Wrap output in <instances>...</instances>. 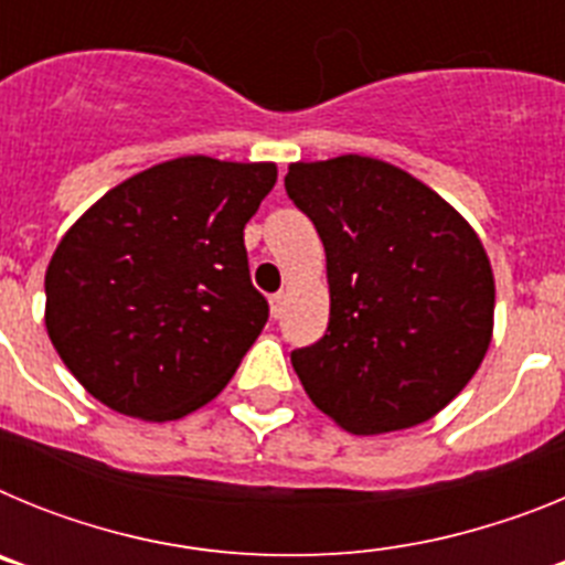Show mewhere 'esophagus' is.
I'll return each mask as SVG.
<instances>
[{
  "instance_id": "34e87169",
  "label": "esophagus",
  "mask_w": 565,
  "mask_h": 565,
  "mask_svg": "<svg viewBox=\"0 0 565 565\" xmlns=\"http://www.w3.org/2000/svg\"><path fill=\"white\" fill-rule=\"evenodd\" d=\"M268 302H271V313L274 317H282V308H286V297H282V294H271V299H268Z\"/></svg>"
}]
</instances>
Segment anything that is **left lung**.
<instances>
[{
    "mask_svg": "<svg viewBox=\"0 0 565 565\" xmlns=\"http://www.w3.org/2000/svg\"><path fill=\"white\" fill-rule=\"evenodd\" d=\"M286 192L326 246L331 319L291 364L308 398L356 436L444 411L492 339L495 279L450 203L393 163H291Z\"/></svg>",
    "mask_w": 565,
    "mask_h": 565,
    "instance_id": "1",
    "label": "left lung"
}]
</instances>
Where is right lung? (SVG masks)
<instances>
[{"instance_id":"right-lung-1","label":"right lung","mask_w":565,"mask_h":565,"mask_svg":"<svg viewBox=\"0 0 565 565\" xmlns=\"http://www.w3.org/2000/svg\"><path fill=\"white\" fill-rule=\"evenodd\" d=\"M274 163L186 154L109 189L58 243L44 326L89 396L143 422L212 402L268 322L243 228Z\"/></svg>"}]
</instances>
